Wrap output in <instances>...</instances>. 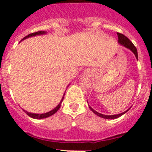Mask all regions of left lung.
<instances>
[{
	"label": "left lung",
	"instance_id": "left-lung-1",
	"mask_svg": "<svg viewBox=\"0 0 152 152\" xmlns=\"http://www.w3.org/2000/svg\"><path fill=\"white\" fill-rule=\"evenodd\" d=\"M117 36H118V42H119V44H121L122 45H123V46H125L126 48H127V49H129V50H131L132 52H133L134 54H135V57H136V58L138 59V52H137V49L135 48V45H133V43L131 41H130L129 39L127 37H126V36H124L123 34H122V33H117ZM90 109L91 110V111H92L94 113H95L96 115H97L98 116H100V117L101 118H103V119H116V118L119 117V116H121L122 115H123V114L126 113L127 111H129V110H127L126 111H125V112H123L122 113H119V114H117V115H103V114H101L100 113L96 112V110H94V109L91 108V107L89 106Z\"/></svg>",
	"mask_w": 152,
	"mask_h": 152
}]
</instances>
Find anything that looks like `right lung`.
<instances>
[{
    "label": "right lung",
    "mask_w": 152,
    "mask_h": 152,
    "mask_svg": "<svg viewBox=\"0 0 152 152\" xmlns=\"http://www.w3.org/2000/svg\"><path fill=\"white\" fill-rule=\"evenodd\" d=\"M45 33H46V32H45V31H38V32L30 33V34H29L28 36H25V37H24L22 40L25 39H26V38H29V37H31V36H37V35H43V34H45ZM64 96H63L62 99H61V102H60L59 104H58V105L56 108L53 109L52 110L49 111V112H48V113H42V114H37V113H28L27 111L24 110H23V111L26 113V114H27L28 116H30V117H32V118H33V119H44V118L49 117V116H52L53 114L56 113L57 112L58 110H59L60 107H61V102L63 101V99H64Z\"/></svg>",
    "instance_id": "right-lung-1"
}]
</instances>
